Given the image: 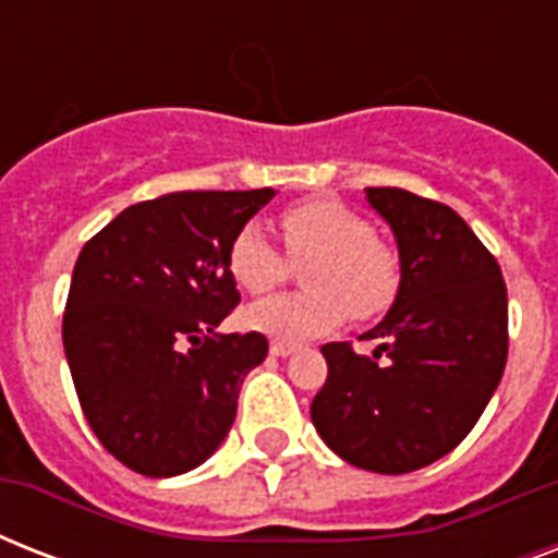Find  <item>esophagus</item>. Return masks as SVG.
I'll list each match as a JSON object with an SVG mask.
<instances>
[{"mask_svg": "<svg viewBox=\"0 0 558 558\" xmlns=\"http://www.w3.org/2000/svg\"><path fill=\"white\" fill-rule=\"evenodd\" d=\"M298 350V344H292V341H283V339H271V344H269V353L271 356H292V353H295Z\"/></svg>", "mask_w": 558, "mask_h": 558, "instance_id": "obj_1", "label": "esophagus"}]
</instances>
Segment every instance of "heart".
Segmentation results:
<instances>
[{
	"instance_id": "b5f03b06",
	"label": "heart",
	"mask_w": 558,
	"mask_h": 558,
	"mask_svg": "<svg viewBox=\"0 0 558 558\" xmlns=\"http://www.w3.org/2000/svg\"><path fill=\"white\" fill-rule=\"evenodd\" d=\"M287 252L304 263L306 292L266 298L245 310V324L283 341L313 339L348 322H371L388 313L399 292V257L373 236V226L339 199H304L280 214ZM231 278L263 295L287 278V257L263 234L243 226L228 245Z\"/></svg>"
}]
</instances>
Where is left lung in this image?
<instances>
[{
    "instance_id": "1",
    "label": "left lung",
    "mask_w": 558,
    "mask_h": 558,
    "mask_svg": "<svg viewBox=\"0 0 558 558\" xmlns=\"http://www.w3.org/2000/svg\"><path fill=\"white\" fill-rule=\"evenodd\" d=\"M399 248V292L362 339L324 344L327 381L310 414L341 460L379 475L423 469L481 420L507 365L501 269L458 210L402 187H367Z\"/></svg>"
}]
</instances>
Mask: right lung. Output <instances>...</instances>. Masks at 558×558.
Returning <instances> with one entry per match:
<instances>
[{
  "instance_id": "right-lung-1",
  "label": "right lung",
  "mask_w": 558,
  "mask_h": 558,
  "mask_svg": "<svg viewBox=\"0 0 558 558\" xmlns=\"http://www.w3.org/2000/svg\"><path fill=\"white\" fill-rule=\"evenodd\" d=\"M275 196L182 191L138 202L83 245L63 315V348L100 446L147 477L191 472L219 449L263 332H217L240 292L234 234Z\"/></svg>"
}]
</instances>
